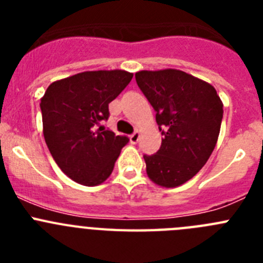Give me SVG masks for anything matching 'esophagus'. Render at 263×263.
<instances>
[{"label":"esophagus","instance_id":"1","mask_svg":"<svg viewBox=\"0 0 263 263\" xmlns=\"http://www.w3.org/2000/svg\"><path fill=\"white\" fill-rule=\"evenodd\" d=\"M139 138H141V133H139V132H134V133L130 136V142L137 143L139 141Z\"/></svg>","mask_w":263,"mask_h":263}]
</instances>
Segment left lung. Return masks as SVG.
<instances>
[{
	"instance_id": "1",
	"label": "left lung",
	"mask_w": 263,
	"mask_h": 263,
	"mask_svg": "<svg viewBox=\"0 0 263 263\" xmlns=\"http://www.w3.org/2000/svg\"><path fill=\"white\" fill-rule=\"evenodd\" d=\"M139 89L155 110L162 145L143 155L148 178L174 188L194 178L217 142L222 103L211 84L179 69L139 71Z\"/></svg>"
}]
</instances>
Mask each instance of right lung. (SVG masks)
Segmentation results:
<instances>
[{
  "label": "right lung",
  "mask_w": 263,
  "mask_h": 263,
  "mask_svg": "<svg viewBox=\"0 0 263 263\" xmlns=\"http://www.w3.org/2000/svg\"><path fill=\"white\" fill-rule=\"evenodd\" d=\"M133 73L121 69L87 71L53 81L41 100L46 143L63 173L83 185L109 178L129 138L101 126L109 103L126 88Z\"/></svg>",
  "instance_id": "right-lung-1"
}]
</instances>
